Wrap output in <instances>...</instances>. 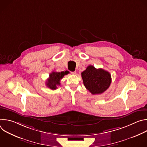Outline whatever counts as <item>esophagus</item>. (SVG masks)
I'll return each mask as SVG.
<instances>
[{"label": "esophagus", "mask_w": 147, "mask_h": 147, "mask_svg": "<svg viewBox=\"0 0 147 147\" xmlns=\"http://www.w3.org/2000/svg\"><path fill=\"white\" fill-rule=\"evenodd\" d=\"M71 73L72 74H76V71H71Z\"/></svg>", "instance_id": "34e87169"}]
</instances>
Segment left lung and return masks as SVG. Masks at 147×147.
Masks as SVG:
<instances>
[{
  "label": "left lung",
  "mask_w": 147,
  "mask_h": 147,
  "mask_svg": "<svg viewBox=\"0 0 147 147\" xmlns=\"http://www.w3.org/2000/svg\"><path fill=\"white\" fill-rule=\"evenodd\" d=\"M84 85L92 94H100L105 91L112 82L111 74L102 69L88 66L81 73Z\"/></svg>",
  "instance_id": "obj_1"
}]
</instances>
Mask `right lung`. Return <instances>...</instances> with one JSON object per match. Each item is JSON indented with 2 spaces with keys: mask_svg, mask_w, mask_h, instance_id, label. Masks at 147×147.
<instances>
[{
  "mask_svg": "<svg viewBox=\"0 0 147 147\" xmlns=\"http://www.w3.org/2000/svg\"><path fill=\"white\" fill-rule=\"evenodd\" d=\"M68 73V71H61L60 73L56 71L52 72L49 74V77L46 82L47 86L51 90H56L57 88V86L60 85V81L61 79H62L65 75H66Z\"/></svg>",
  "mask_w": 147,
  "mask_h": 147,
  "instance_id": "right-lung-1",
  "label": "right lung"
}]
</instances>
